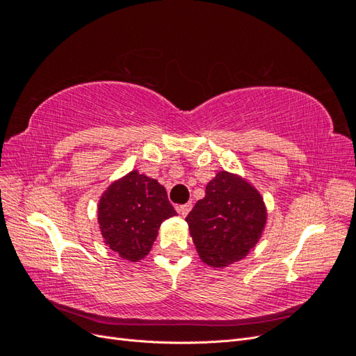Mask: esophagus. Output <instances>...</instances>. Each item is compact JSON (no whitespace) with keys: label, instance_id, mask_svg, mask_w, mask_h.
I'll return each mask as SVG.
<instances>
[{"label":"esophagus","instance_id":"esophagus-1","mask_svg":"<svg viewBox=\"0 0 356 356\" xmlns=\"http://www.w3.org/2000/svg\"><path fill=\"white\" fill-rule=\"evenodd\" d=\"M177 212L179 215H182V217H186V215L191 211V203H186V204H178V207H175Z\"/></svg>","mask_w":356,"mask_h":356}]
</instances>
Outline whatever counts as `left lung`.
Here are the masks:
<instances>
[{
	"label": "left lung",
	"mask_w": 356,
	"mask_h": 356,
	"mask_svg": "<svg viewBox=\"0 0 356 356\" xmlns=\"http://www.w3.org/2000/svg\"><path fill=\"white\" fill-rule=\"evenodd\" d=\"M266 218L260 193L245 179L220 170L186 221L202 261L225 267L252 250Z\"/></svg>",
	"instance_id": "1"
}]
</instances>
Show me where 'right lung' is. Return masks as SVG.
I'll return each mask as SVG.
<instances>
[{"instance_id":"add662e5","label":"right lung","mask_w":356,"mask_h":356,"mask_svg":"<svg viewBox=\"0 0 356 356\" xmlns=\"http://www.w3.org/2000/svg\"><path fill=\"white\" fill-rule=\"evenodd\" d=\"M174 215L165 187L136 170L111 184L98 207L105 243L129 261L149 252L160 224Z\"/></svg>"}]
</instances>
